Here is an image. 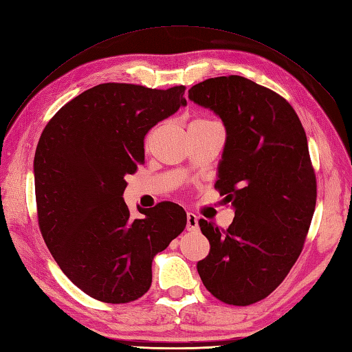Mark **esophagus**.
<instances>
[{"instance_id":"1","label":"esophagus","mask_w":352,"mask_h":352,"mask_svg":"<svg viewBox=\"0 0 352 352\" xmlns=\"http://www.w3.org/2000/svg\"><path fill=\"white\" fill-rule=\"evenodd\" d=\"M186 230L188 231H197L199 230V219L194 215V213L188 212L186 213Z\"/></svg>"}]
</instances>
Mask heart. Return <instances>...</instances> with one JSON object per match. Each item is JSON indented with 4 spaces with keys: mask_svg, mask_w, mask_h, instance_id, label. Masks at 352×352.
Wrapping results in <instances>:
<instances>
[{
    "mask_svg": "<svg viewBox=\"0 0 352 352\" xmlns=\"http://www.w3.org/2000/svg\"><path fill=\"white\" fill-rule=\"evenodd\" d=\"M212 121H208V119H197L191 125H204V124H210Z\"/></svg>",
    "mask_w": 352,
    "mask_h": 352,
    "instance_id": "b5f03b06",
    "label": "heart"
}]
</instances>
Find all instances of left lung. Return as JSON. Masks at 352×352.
I'll return each mask as SVG.
<instances>
[{"mask_svg":"<svg viewBox=\"0 0 352 352\" xmlns=\"http://www.w3.org/2000/svg\"><path fill=\"white\" fill-rule=\"evenodd\" d=\"M188 96L226 125L215 188L234 208L227 230L200 219L210 252L197 270L221 302L252 305L287 278L311 227L316 176L305 128L284 97L242 76L206 79Z\"/></svg>","mask_w":352,"mask_h":352,"instance_id":"left-lung-1","label":"left lung"}]
</instances>
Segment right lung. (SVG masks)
I'll return each mask as SVG.
<instances>
[{
	"label": "right lung",
	"instance_id": "add662e5",
	"mask_svg": "<svg viewBox=\"0 0 352 352\" xmlns=\"http://www.w3.org/2000/svg\"><path fill=\"white\" fill-rule=\"evenodd\" d=\"M185 87L101 83L59 109L34 157L37 218L65 276L92 298L130 303L148 293L152 261L182 233L186 213L161 201L133 218L125 175L144 162V135L186 106Z\"/></svg>",
	"mask_w": 352,
	"mask_h": 352
}]
</instances>
